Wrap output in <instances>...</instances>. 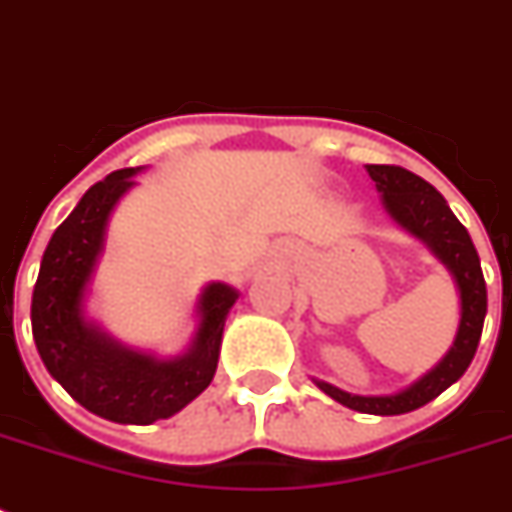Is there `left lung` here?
I'll return each mask as SVG.
<instances>
[{
	"instance_id": "8db88e82",
	"label": "left lung",
	"mask_w": 512,
	"mask_h": 512,
	"mask_svg": "<svg viewBox=\"0 0 512 512\" xmlns=\"http://www.w3.org/2000/svg\"><path fill=\"white\" fill-rule=\"evenodd\" d=\"M366 172L382 193L388 209L398 225L414 233L433 249V255L452 271L460 289V327L452 350L441 358L436 369H430L422 380L409 385L396 396H353L345 390L319 382V388L340 401L348 409L364 414H406L420 409L436 396H441L452 382H457L476 356L481 329L486 316V281L481 273V260L470 241L468 228L454 217L441 193L422 180L420 175L396 167V164H366Z\"/></svg>"
}]
</instances>
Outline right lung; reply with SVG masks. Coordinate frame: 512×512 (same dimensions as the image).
<instances>
[{
	"label": "right lung",
	"instance_id": "1",
	"mask_svg": "<svg viewBox=\"0 0 512 512\" xmlns=\"http://www.w3.org/2000/svg\"><path fill=\"white\" fill-rule=\"evenodd\" d=\"M138 170L111 172L84 193L52 233L31 297V329L47 372L84 409L124 425L167 420L207 388L215 377L225 316L239 297L228 284H209L199 297L193 345L170 361L122 348L84 321L82 297L103 252L108 215L135 185Z\"/></svg>",
	"mask_w": 512,
	"mask_h": 512
}]
</instances>
